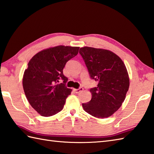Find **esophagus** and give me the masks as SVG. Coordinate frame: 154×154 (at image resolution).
<instances>
[{"instance_id":"1","label":"esophagus","mask_w":154,"mask_h":154,"mask_svg":"<svg viewBox=\"0 0 154 154\" xmlns=\"http://www.w3.org/2000/svg\"><path fill=\"white\" fill-rule=\"evenodd\" d=\"M83 88H78V89H74V91L76 92V94H79V93H80L81 91H83Z\"/></svg>"}]
</instances>
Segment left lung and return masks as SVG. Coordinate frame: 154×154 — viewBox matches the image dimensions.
Returning a JSON list of instances; mask_svg holds the SVG:
<instances>
[{
	"label": "left lung",
	"mask_w": 154,
	"mask_h": 154,
	"mask_svg": "<svg viewBox=\"0 0 154 154\" xmlns=\"http://www.w3.org/2000/svg\"><path fill=\"white\" fill-rule=\"evenodd\" d=\"M80 50L90 78L98 82L90 90L91 100L82 107L95 117H110L121 107L128 90L126 68L121 58L109 50L89 47Z\"/></svg>",
	"instance_id": "1"
}]
</instances>
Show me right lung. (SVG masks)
I'll return each mask as SVG.
<instances>
[{
    "mask_svg": "<svg viewBox=\"0 0 154 154\" xmlns=\"http://www.w3.org/2000/svg\"><path fill=\"white\" fill-rule=\"evenodd\" d=\"M80 47L59 45L40 51L28 63L23 77V88L31 106L43 117L63 110L71 89L63 68L76 56Z\"/></svg>",
    "mask_w": 154,
    "mask_h": 154,
    "instance_id": "1",
    "label": "right lung"
}]
</instances>
